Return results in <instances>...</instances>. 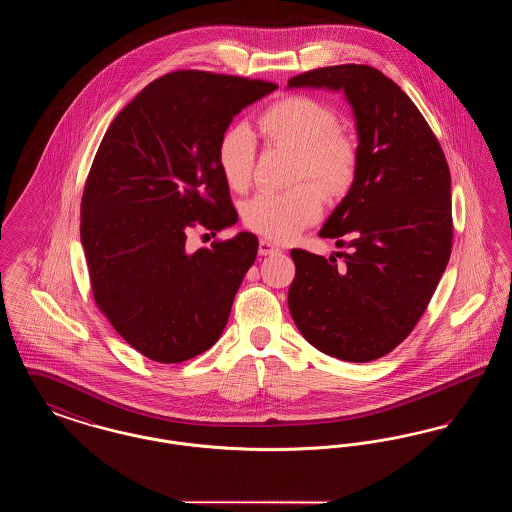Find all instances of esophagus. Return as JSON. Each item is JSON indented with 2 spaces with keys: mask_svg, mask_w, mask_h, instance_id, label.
I'll return each instance as SVG.
<instances>
[{
  "mask_svg": "<svg viewBox=\"0 0 512 512\" xmlns=\"http://www.w3.org/2000/svg\"><path fill=\"white\" fill-rule=\"evenodd\" d=\"M278 251H280V247L270 244L268 240H261L259 242V255H272V253H278Z\"/></svg>",
  "mask_w": 512,
  "mask_h": 512,
  "instance_id": "1",
  "label": "esophagus"
}]
</instances>
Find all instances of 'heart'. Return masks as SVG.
I'll list each match as a JSON object with an SVG mask.
<instances>
[{"label":"heart","mask_w":512,"mask_h":512,"mask_svg":"<svg viewBox=\"0 0 512 512\" xmlns=\"http://www.w3.org/2000/svg\"><path fill=\"white\" fill-rule=\"evenodd\" d=\"M336 113L317 99L293 96L274 103L261 117V130L274 142L299 151L297 180L311 178L328 194L349 188L357 171V147L338 132ZM257 142L249 126L228 128L219 144V169L226 184L244 190L253 176ZM324 195L315 184L290 192L263 190L245 201V226L272 242H290L320 219Z\"/></svg>","instance_id":"b5f03b06"}]
</instances>
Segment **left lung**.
I'll return each mask as SVG.
<instances>
[{
  "instance_id": "1",
  "label": "left lung",
  "mask_w": 512,
  "mask_h": 512,
  "mask_svg": "<svg viewBox=\"0 0 512 512\" xmlns=\"http://www.w3.org/2000/svg\"><path fill=\"white\" fill-rule=\"evenodd\" d=\"M288 88L341 92L357 130L353 184L318 232L349 253L338 265L293 249L290 313L318 351L368 363L411 334L449 263V167L411 98L372 67L315 69Z\"/></svg>"
}]
</instances>
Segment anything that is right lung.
<instances>
[{
	"mask_svg": "<svg viewBox=\"0 0 512 512\" xmlns=\"http://www.w3.org/2000/svg\"><path fill=\"white\" fill-rule=\"evenodd\" d=\"M263 80L176 71L132 99L99 146L80 205V240L101 313L136 351L182 363L215 345L259 242L186 249L199 222H238L219 169L232 119L274 92Z\"/></svg>",
	"mask_w": 512,
	"mask_h": 512,
	"instance_id": "add662e5",
	"label": "right lung"
}]
</instances>
